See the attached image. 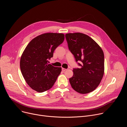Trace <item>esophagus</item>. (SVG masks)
<instances>
[{"label":"esophagus","mask_w":127,"mask_h":127,"mask_svg":"<svg viewBox=\"0 0 127 127\" xmlns=\"http://www.w3.org/2000/svg\"><path fill=\"white\" fill-rule=\"evenodd\" d=\"M66 70H67L66 69H65V68H62V71H63V72L65 71Z\"/></svg>","instance_id":"obj_1"}]
</instances>
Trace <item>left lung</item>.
Here are the masks:
<instances>
[{"mask_svg": "<svg viewBox=\"0 0 127 127\" xmlns=\"http://www.w3.org/2000/svg\"><path fill=\"white\" fill-rule=\"evenodd\" d=\"M65 37L76 61L82 62L78 63L80 68L73 69V75L69 79L70 84L78 93L92 92L99 85L104 74L103 52L96 42L85 34L68 33Z\"/></svg>", "mask_w": 127, "mask_h": 127, "instance_id": "1", "label": "left lung"}]
</instances>
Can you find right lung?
<instances>
[{
	"label": "right lung",
	"instance_id": "add662e5",
	"mask_svg": "<svg viewBox=\"0 0 127 127\" xmlns=\"http://www.w3.org/2000/svg\"><path fill=\"white\" fill-rule=\"evenodd\" d=\"M64 40L63 33H45L33 38L24 51L21 70L27 83L35 91L43 93L50 89L60 75L61 67L48 64V60Z\"/></svg>",
	"mask_w": 127,
	"mask_h": 127
}]
</instances>
